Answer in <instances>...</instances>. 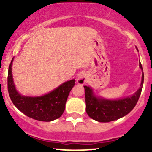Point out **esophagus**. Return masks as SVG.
I'll return each instance as SVG.
<instances>
[{
	"mask_svg": "<svg viewBox=\"0 0 152 152\" xmlns=\"http://www.w3.org/2000/svg\"><path fill=\"white\" fill-rule=\"evenodd\" d=\"M87 82H88V76H86L85 73H80L78 76L77 82L79 85H85Z\"/></svg>",
	"mask_w": 152,
	"mask_h": 152,
	"instance_id": "esophagus-1",
	"label": "esophagus"
}]
</instances>
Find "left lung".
<instances>
[{
  "mask_svg": "<svg viewBox=\"0 0 152 152\" xmlns=\"http://www.w3.org/2000/svg\"><path fill=\"white\" fill-rule=\"evenodd\" d=\"M136 48L137 50V48ZM140 67L142 70L140 62ZM143 81L144 74L142 71V80L139 89L132 96L119 99H107L99 97L94 94V91L91 87L84 86L85 91L86 112L88 115L93 120L100 123H108L125 117L132 111L136 105L141 94Z\"/></svg>",
  "mask_w": 152,
  "mask_h": 152,
  "instance_id": "obj_1",
  "label": "left lung"
}]
</instances>
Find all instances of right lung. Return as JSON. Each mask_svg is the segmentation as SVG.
<instances>
[{"label":"right lung","mask_w":152,"mask_h":152,"mask_svg":"<svg viewBox=\"0 0 152 152\" xmlns=\"http://www.w3.org/2000/svg\"><path fill=\"white\" fill-rule=\"evenodd\" d=\"M12 59L8 70V92L14 105L25 115L34 120L50 122L59 118L65 109L69 94L75 85V79L64 82L51 92L41 96H26L16 90L12 74Z\"/></svg>","instance_id":"add662e5"}]
</instances>
